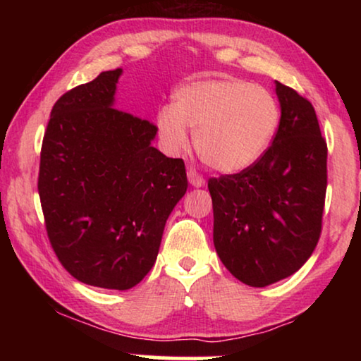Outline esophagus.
<instances>
[{
    "label": "esophagus",
    "mask_w": 361,
    "mask_h": 361,
    "mask_svg": "<svg viewBox=\"0 0 361 361\" xmlns=\"http://www.w3.org/2000/svg\"><path fill=\"white\" fill-rule=\"evenodd\" d=\"M187 179H189V184L192 187H204L205 185L204 177H202L200 174H197V172L192 171V169L187 171Z\"/></svg>",
    "instance_id": "obj_1"
}]
</instances>
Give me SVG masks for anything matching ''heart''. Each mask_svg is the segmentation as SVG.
Instances as JSON below:
<instances>
[{
  "label": "heart",
  "instance_id": "b5f03b06",
  "mask_svg": "<svg viewBox=\"0 0 361 361\" xmlns=\"http://www.w3.org/2000/svg\"><path fill=\"white\" fill-rule=\"evenodd\" d=\"M276 98L241 78H204L172 93V105L157 108L154 121L164 149L179 154L195 131L199 156L221 174L250 169L269 149L279 128Z\"/></svg>",
  "mask_w": 361,
  "mask_h": 361
}]
</instances>
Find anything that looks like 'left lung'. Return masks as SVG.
I'll return each instance as SVG.
<instances>
[{"mask_svg":"<svg viewBox=\"0 0 361 361\" xmlns=\"http://www.w3.org/2000/svg\"><path fill=\"white\" fill-rule=\"evenodd\" d=\"M279 128L263 157L209 180L214 245L225 268L251 288L289 278L310 258L322 226L327 142L314 106L276 82Z\"/></svg>","mask_w":361,"mask_h":361,"instance_id":"obj_1","label":"left lung"}]
</instances>
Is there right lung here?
<instances>
[{"label": "right lung", "instance_id": "obj_1", "mask_svg": "<svg viewBox=\"0 0 361 361\" xmlns=\"http://www.w3.org/2000/svg\"><path fill=\"white\" fill-rule=\"evenodd\" d=\"M123 68L63 93L44 135L39 197L59 261L80 283L126 290L156 263L187 192L182 159L152 146L157 128L115 108Z\"/></svg>", "mask_w": 361, "mask_h": 361}]
</instances>
